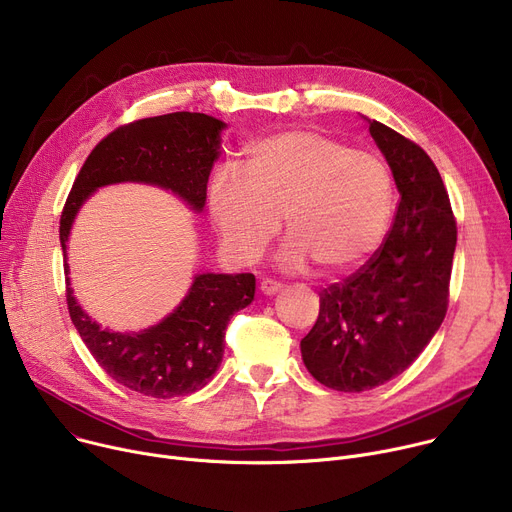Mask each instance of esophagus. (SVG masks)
<instances>
[{"instance_id": "1", "label": "esophagus", "mask_w": 512, "mask_h": 512, "mask_svg": "<svg viewBox=\"0 0 512 512\" xmlns=\"http://www.w3.org/2000/svg\"><path fill=\"white\" fill-rule=\"evenodd\" d=\"M281 289H283V285L277 283V281H272V279H264V281L260 283V291H262L264 295H274V293H279Z\"/></svg>"}]
</instances>
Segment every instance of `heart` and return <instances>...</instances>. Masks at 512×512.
Here are the masks:
<instances>
[{"mask_svg": "<svg viewBox=\"0 0 512 512\" xmlns=\"http://www.w3.org/2000/svg\"><path fill=\"white\" fill-rule=\"evenodd\" d=\"M207 209L221 248L235 262L254 264L283 217L287 268L316 260L326 272H344L383 242L393 180L371 151L313 129H289L254 141L242 172L219 166L209 180Z\"/></svg>", "mask_w": 512, "mask_h": 512, "instance_id": "heart-1", "label": "heart"}]
</instances>
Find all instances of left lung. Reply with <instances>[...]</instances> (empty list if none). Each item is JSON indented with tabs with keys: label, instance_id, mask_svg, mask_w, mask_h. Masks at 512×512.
Masks as SVG:
<instances>
[{
	"label": "left lung",
	"instance_id": "left-lung-1",
	"mask_svg": "<svg viewBox=\"0 0 512 512\" xmlns=\"http://www.w3.org/2000/svg\"><path fill=\"white\" fill-rule=\"evenodd\" d=\"M400 192L381 248L320 293L316 326L301 340L307 371L336 391H365L404 373L441 328L457 223L443 178L426 151L369 121Z\"/></svg>",
	"mask_w": 512,
	"mask_h": 512
}]
</instances>
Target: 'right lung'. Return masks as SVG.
Returning <instances> with one entry per match:
<instances>
[{
	"label": "right lung",
	"instance_id": "right-lung-1",
	"mask_svg": "<svg viewBox=\"0 0 512 512\" xmlns=\"http://www.w3.org/2000/svg\"><path fill=\"white\" fill-rule=\"evenodd\" d=\"M225 123L203 112H172L123 125L104 137L77 174L61 213L59 238L67 264V240L77 211L106 184L143 182L166 190L196 213L207 201V182L219 155ZM256 279L242 274H196L180 305L147 330H102L73 297L67 277V309L96 363L141 396L170 400L205 387L223 359L229 318L252 303Z\"/></svg>",
	"mask_w": 512,
	"mask_h": 512
}]
</instances>
